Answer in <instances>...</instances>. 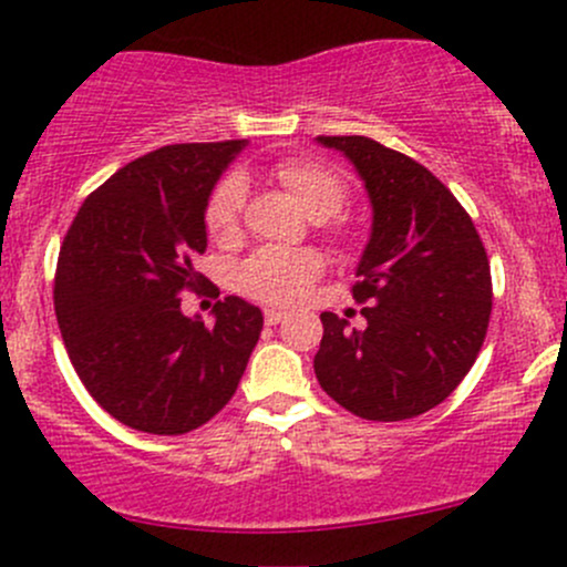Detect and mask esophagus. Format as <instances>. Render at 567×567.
Wrapping results in <instances>:
<instances>
[{"instance_id":"obj_1","label":"esophagus","mask_w":567,"mask_h":567,"mask_svg":"<svg viewBox=\"0 0 567 567\" xmlns=\"http://www.w3.org/2000/svg\"><path fill=\"white\" fill-rule=\"evenodd\" d=\"M284 319H286V313L276 311V308H267V311H265V322L267 324H281Z\"/></svg>"}]
</instances>
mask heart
Segmentation results:
<instances>
[{"instance_id": "1", "label": "heart", "mask_w": 567, "mask_h": 567, "mask_svg": "<svg viewBox=\"0 0 567 567\" xmlns=\"http://www.w3.org/2000/svg\"><path fill=\"white\" fill-rule=\"evenodd\" d=\"M278 183L295 196V202L313 220L338 215L347 204V185L336 172L308 157H289L276 166ZM245 207V179L240 174H226L204 209V224L215 240L235 237ZM324 270V259L313 248H259L240 261L235 284L243 295L270 306H291L308 291V286Z\"/></svg>"}]
</instances>
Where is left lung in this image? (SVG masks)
Segmentation results:
<instances>
[{"label":"left lung","mask_w":567,"mask_h":567,"mask_svg":"<svg viewBox=\"0 0 567 567\" xmlns=\"http://www.w3.org/2000/svg\"><path fill=\"white\" fill-rule=\"evenodd\" d=\"M363 179L371 237L352 297L365 330L324 311L319 384L358 417H417L458 388L492 317V270L456 196L412 157L365 136H319Z\"/></svg>","instance_id":"obj_1"}]
</instances>
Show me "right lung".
Segmentation results:
<instances>
[{"mask_svg": "<svg viewBox=\"0 0 567 567\" xmlns=\"http://www.w3.org/2000/svg\"><path fill=\"white\" fill-rule=\"evenodd\" d=\"M245 142L168 144L86 196L62 243L54 311L70 363L111 417L144 434H188L240 384L265 317L243 297L215 324L185 317L179 291L207 278L204 209Z\"/></svg>", "mask_w": 567, "mask_h": 567, "instance_id": "obj_1", "label": "right lung"}]
</instances>
